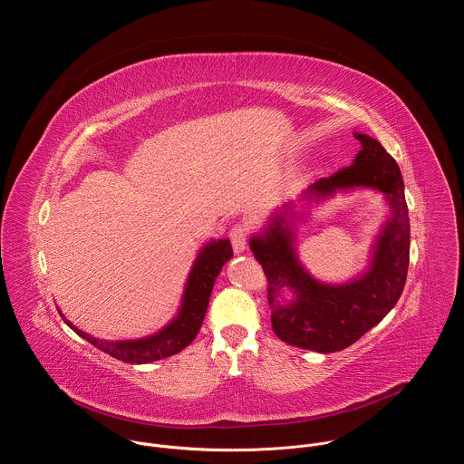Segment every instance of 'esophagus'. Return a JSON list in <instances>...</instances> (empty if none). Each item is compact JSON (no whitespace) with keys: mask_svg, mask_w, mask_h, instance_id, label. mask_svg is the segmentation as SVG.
<instances>
[{"mask_svg":"<svg viewBox=\"0 0 464 464\" xmlns=\"http://www.w3.org/2000/svg\"><path fill=\"white\" fill-rule=\"evenodd\" d=\"M229 240H231V246L235 249V253H242L247 246V231L244 226L240 224H235L229 231Z\"/></svg>","mask_w":464,"mask_h":464,"instance_id":"34e87169","label":"esophagus"}]
</instances>
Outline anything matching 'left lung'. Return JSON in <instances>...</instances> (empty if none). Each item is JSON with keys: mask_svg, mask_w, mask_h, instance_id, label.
<instances>
[{"mask_svg": "<svg viewBox=\"0 0 464 464\" xmlns=\"http://www.w3.org/2000/svg\"><path fill=\"white\" fill-rule=\"evenodd\" d=\"M362 150L353 165L310 185L301 200H323L336 190L356 187L385 194L391 218L374 242L369 270L345 285L315 281L297 258L294 229L297 217L286 202L249 247L268 279L274 333L285 343L315 353L343 351L378 324L401 299L410 266V217L404 179L385 149L365 134H354Z\"/></svg>", "mask_w": 464, "mask_h": 464, "instance_id": "obj_1", "label": "left lung"}]
</instances>
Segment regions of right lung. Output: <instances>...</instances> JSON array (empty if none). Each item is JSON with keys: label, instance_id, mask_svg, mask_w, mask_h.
Wrapping results in <instances>:
<instances>
[{"label": "right lung", "instance_id": "obj_1", "mask_svg": "<svg viewBox=\"0 0 464 464\" xmlns=\"http://www.w3.org/2000/svg\"><path fill=\"white\" fill-rule=\"evenodd\" d=\"M231 256H233V249L227 238L213 240L206 247H202L194 260V266L187 279L178 315L165 328H161L158 334H152L149 338L128 340V342L97 340L82 333V330L77 328L72 321L65 319L62 312L60 315L81 338H84L99 351L121 362L150 363L161 358H169L183 351L187 345H190L196 334L200 333V326L204 323V317L209 306V297H211L215 281L222 266Z\"/></svg>", "mask_w": 464, "mask_h": 464}]
</instances>
